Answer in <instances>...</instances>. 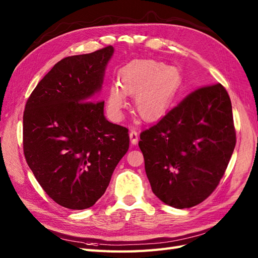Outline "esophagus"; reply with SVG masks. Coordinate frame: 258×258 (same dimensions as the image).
<instances>
[{
  "label": "esophagus",
  "mask_w": 258,
  "mask_h": 258,
  "mask_svg": "<svg viewBox=\"0 0 258 258\" xmlns=\"http://www.w3.org/2000/svg\"><path fill=\"white\" fill-rule=\"evenodd\" d=\"M129 137H130V141L131 143L136 145L138 143V140H139V134L137 132L136 129H131L130 130V134H129Z\"/></svg>",
  "instance_id": "obj_1"
}]
</instances>
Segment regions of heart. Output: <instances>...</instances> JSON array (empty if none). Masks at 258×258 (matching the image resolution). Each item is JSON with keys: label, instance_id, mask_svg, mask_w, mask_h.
Returning a JSON list of instances; mask_svg holds the SVG:
<instances>
[{"label": "heart", "instance_id": "heart-1", "mask_svg": "<svg viewBox=\"0 0 258 258\" xmlns=\"http://www.w3.org/2000/svg\"><path fill=\"white\" fill-rule=\"evenodd\" d=\"M118 79L120 86L113 85L107 95L108 112L115 118L121 116L127 93H131L136 95L135 106L142 119H158L182 87L177 69L150 59L129 62L119 70Z\"/></svg>", "mask_w": 258, "mask_h": 258}]
</instances>
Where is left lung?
<instances>
[{
  "label": "left lung",
  "mask_w": 258,
  "mask_h": 258,
  "mask_svg": "<svg viewBox=\"0 0 258 258\" xmlns=\"http://www.w3.org/2000/svg\"><path fill=\"white\" fill-rule=\"evenodd\" d=\"M140 139L156 196L176 209L199 205L217 187L236 146L228 92L221 84L195 90Z\"/></svg>",
  "instance_id": "left-lung-1"
}]
</instances>
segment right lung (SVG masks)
<instances>
[{"label": "right lung", "instance_id": "obj_1", "mask_svg": "<svg viewBox=\"0 0 258 258\" xmlns=\"http://www.w3.org/2000/svg\"><path fill=\"white\" fill-rule=\"evenodd\" d=\"M113 53V46H107L60 60L27 101L28 166L45 192L68 209L95 205L129 148L128 129L108 121L104 101H98Z\"/></svg>", "mask_w": 258, "mask_h": 258}]
</instances>
